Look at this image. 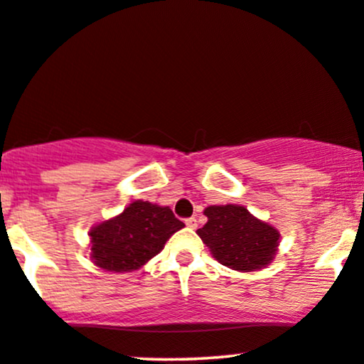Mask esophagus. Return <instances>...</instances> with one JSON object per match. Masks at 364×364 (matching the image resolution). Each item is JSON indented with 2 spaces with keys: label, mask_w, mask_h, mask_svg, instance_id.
Returning <instances> with one entry per match:
<instances>
[{
  "label": "esophagus",
  "mask_w": 364,
  "mask_h": 364,
  "mask_svg": "<svg viewBox=\"0 0 364 364\" xmlns=\"http://www.w3.org/2000/svg\"><path fill=\"white\" fill-rule=\"evenodd\" d=\"M186 226L188 228H191V230H196V228H198V221H196V218H188V220H186Z\"/></svg>",
  "instance_id": "esophagus-1"
}]
</instances>
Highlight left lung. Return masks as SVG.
I'll list each match as a JSON object with an SVG mask.
<instances>
[{
	"label": "left lung",
	"instance_id": "obj_1",
	"mask_svg": "<svg viewBox=\"0 0 364 364\" xmlns=\"http://www.w3.org/2000/svg\"><path fill=\"white\" fill-rule=\"evenodd\" d=\"M206 225L198 236L213 258L228 268L250 273L268 266L279 246V231L241 205H215L205 210Z\"/></svg>",
	"mask_w": 364,
	"mask_h": 364
}]
</instances>
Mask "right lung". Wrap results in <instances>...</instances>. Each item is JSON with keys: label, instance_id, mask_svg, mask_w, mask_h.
<instances>
[{"label": "right lung", "instance_id": "right-lung-1", "mask_svg": "<svg viewBox=\"0 0 364 364\" xmlns=\"http://www.w3.org/2000/svg\"><path fill=\"white\" fill-rule=\"evenodd\" d=\"M183 226L169 206L136 200L118 216L91 228L90 258L105 271L132 273L154 258Z\"/></svg>", "mask_w": 364, "mask_h": 364}]
</instances>
